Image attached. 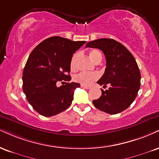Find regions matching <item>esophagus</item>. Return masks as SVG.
<instances>
[{"label":"esophagus","mask_w":159,"mask_h":159,"mask_svg":"<svg viewBox=\"0 0 159 159\" xmlns=\"http://www.w3.org/2000/svg\"><path fill=\"white\" fill-rule=\"evenodd\" d=\"M81 87H83V88H85V89H90V87H89V86H85V85H81Z\"/></svg>","instance_id":"obj_1"}]
</instances>
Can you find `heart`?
Listing matches in <instances>:
<instances>
[{"instance_id": "obj_1", "label": "heart", "mask_w": 159, "mask_h": 159, "mask_svg": "<svg viewBox=\"0 0 159 159\" xmlns=\"http://www.w3.org/2000/svg\"><path fill=\"white\" fill-rule=\"evenodd\" d=\"M78 55L75 54L71 59L70 61V67L71 70H74L75 69V59L77 58ZM89 56L92 60L94 61L95 63H96L97 61H101L102 58V55L101 53L97 49H93L89 52ZM99 74L98 72H81L79 73L76 74L73 77L74 81L77 83L81 84L82 85L85 86H89L93 84V82L96 81L97 79L99 78Z\"/></svg>"}]
</instances>
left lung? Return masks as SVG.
I'll return each mask as SVG.
<instances>
[{
    "label": "left lung",
    "mask_w": 159,
    "mask_h": 159,
    "mask_svg": "<svg viewBox=\"0 0 159 159\" xmlns=\"http://www.w3.org/2000/svg\"><path fill=\"white\" fill-rule=\"evenodd\" d=\"M86 47L102 50L107 67L98 84L108 89H101L100 98L93 101L97 109L114 115L125 110L136 98L140 88L141 73L135 59L130 52L119 42L111 38H100L89 41Z\"/></svg>",
    "instance_id": "8db88e82"
}]
</instances>
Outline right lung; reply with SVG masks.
<instances>
[{
    "mask_svg": "<svg viewBox=\"0 0 159 159\" xmlns=\"http://www.w3.org/2000/svg\"><path fill=\"white\" fill-rule=\"evenodd\" d=\"M85 41H72L53 36L32 50L23 72V91L34 110L46 117L55 116L72 104L78 83H66L71 77L70 61ZM66 84L58 88L57 82Z\"/></svg>",
    "mask_w": 159,
    "mask_h": 159,
    "instance_id": "1",
    "label": "right lung"
}]
</instances>
